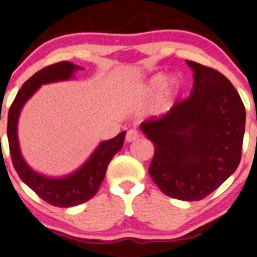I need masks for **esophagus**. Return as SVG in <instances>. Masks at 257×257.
<instances>
[{
  "instance_id": "obj_1",
  "label": "esophagus",
  "mask_w": 257,
  "mask_h": 257,
  "mask_svg": "<svg viewBox=\"0 0 257 257\" xmlns=\"http://www.w3.org/2000/svg\"><path fill=\"white\" fill-rule=\"evenodd\" d=\"M139 139V132L136 130H128L127 134H126V141L127 142H132L136 141Z\"/></svg>"
}]
</instances>
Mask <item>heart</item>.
<instances>
[{"label":"heart","mask_w":257,"mask_h":257,"mask_svg":"<svg viewBox=\"0 0 257 257\" xmlns=\"http://www.w3.org/2000/svg\"><path fill=\"white\" fill-rule=\"evenodd\" d=\"M162 91L161 97L157 101L155 106V112L162 113L166 112L170 108V105L180 95L182 90V82L179 77L170 78L169 75L165 72L155 73L154 76L145 81L137 90V96L142 100L151 98L157 92Z\"/></svg>","instance_id":"1"}]
</instances>
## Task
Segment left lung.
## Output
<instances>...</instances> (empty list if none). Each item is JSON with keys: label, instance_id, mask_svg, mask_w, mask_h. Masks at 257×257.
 Wrapping results in <instances>:
<instances>
[{"label": "left lung", "instance_id": "left-lung-1", "mask_svg": "<svg viewBox=\"0 0 257 257\" xmlns=\"http://www.w3.org/2000/svg\"><path fill=\"white\" fill-rule=\"evenodd\" d=\"M194 72L189 98L140 125L155 146L149 174L165 195L199 201L237 169L245 106L230 81L214 68L186 61Z\"/></svg>", "mask_w": 257, "mask_h": 257}]
</instances>
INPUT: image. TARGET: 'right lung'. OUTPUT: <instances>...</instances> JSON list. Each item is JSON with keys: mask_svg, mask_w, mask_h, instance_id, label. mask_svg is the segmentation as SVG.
Instances as JSON below:
<instances>
[{"mask_svg": "<svg viewBox=\"0 0 257 257\" xmlns=\"http://www.w3.org/2000/svg\"><path fill=\"white\" fill-rule=\"evenodd\" d=\"M82 67L72 62L55 63L42 68L35 73L22 85L17 92L9 111L7 118V139L10 145L12 164L19 174L20 179L34 190L42 200L57 207H72L83 204L93 197L103 181L111 159L122 149L126 131L120 132L116 137L106 140L98 144L95 151L91 154L77 170L61 177H51L35 171L22 156L19 142V118L25 103L35 95L42 85L60 82L73 78L76 71Z\"/></svg>", "mask_w": 257, "mask_h": 257, "instance_id": "add662e5", "label": "right lung"}]
</instances>
